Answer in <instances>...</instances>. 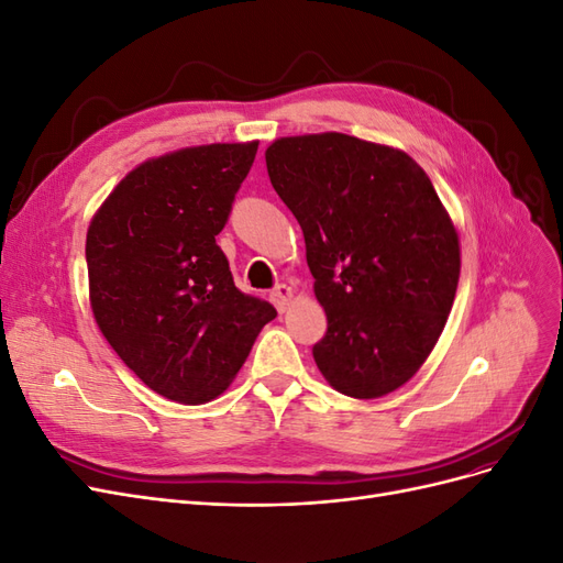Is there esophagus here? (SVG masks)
Segmentation results:
<instances>
[{
	"instance_id": "esophagus-1",
	"label": "esophagus",
	"mask_w": 563,
	"mask_h": 563,
	"mask_svg": "<svg viewBox=\"0 0 563 563\" xmlns=\"http://www.w3.org/2000/svg\"><path fill=\"white\" fill-rule=\"evenodd\" d=\"M294 288L291 286H286V284H279L275 291H272V302H275V308L279 310V312H284L288 305H291V300H294Z\"/></svg>"
}]
</instances>
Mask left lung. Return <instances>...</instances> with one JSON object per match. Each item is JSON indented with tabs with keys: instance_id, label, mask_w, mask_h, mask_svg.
Wrapping results in <instances>:
<instances>
[{
	"instance_id": "left-lung-1",
	"label": "left lung",
	"mask_w": 563,
	"mask_h": 563,
	"mask_svg": "<svg viewBox=\"0 0 563 563\" xmlns=\"http://www.w3.org/2000/svg\"><path fill=\"white\" fill-rule=\"evenodd\" d=\"M265 162L329 319L312 347L321 376L354 399L389 395L430 356L457 288V232L432 180L406 152L345 133L279 139Z\"/></svg>"
}]
</instances>
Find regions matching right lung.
<instances>
[{"mask_svg":"<svg viewBox=\"0 0 563 563\" xmlns=\"http://www.w3.org/2000/svg\"><path fill=\"white\" fill-rule=\"evenodd\" d=\"M258 152L213 143L147 159L122 178L87 232L100 333L157 395H223L277 310L242 294L216 244Z\"/></svg>","mask_w":563,"mask_h":563,"instance_id":"obj_1","label":"right lung"}]
</instances>
